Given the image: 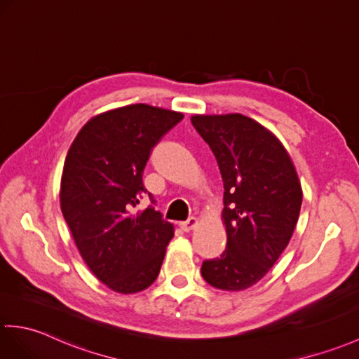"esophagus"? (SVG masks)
Returning a JSON list of instances; mask_svg holds the SVG:
<instances>
[{"label":"esophagus","mask_w":359,"mask_h":359,"mask_svg":"<svg viewBox=\"0 0 359 359\" xmlns=\"http://www.w3.org/2000/svg\"><path fill=\"white\" fill-rule=\"evenodd\" d=\"M197 223H198V220L196 219V217H189L188 220H185V222H180L179 223V226L185 231V232H189V231H193L196 226H197Z\"/></svg>","instance_id":"obj_1"}]
</instances>
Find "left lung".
<instances>
[{"label": "left lung", "mask_w": 359, "mask_h": 359, "mask_svg": "<svg viewBox=\"0 0 359 359\" xmlns=\"http://www.w3.org/2000/svg\"><path fill=\"white\" fill-rule=\"evenodd\" d=\"M194 128L217 159L223 179L226 249L202 264V277L222 290L260 281L285 251L302 210L295 166L272 133L243 114H194Z\"/></svg>", "instance_id": "1"}]
</instances>
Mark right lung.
Here are the masks:
<instances>
[{
  "label": "right lung",
  "instance_id": "right-lung-1",
  "mask_svg": "<svg viewBox=\"0 0 359 359\" xmlns=\"http://www.w3.org/2000/svg\"><path fill=\"white\" fill-rule=\"evenodd\" d=\"M182 119L147 104L116 108L91 118L67 153L62 215L90 271L114 292H140L161 272L174 226L151 205L137 210L147 194L142 174L157 142Z\"/></svg>",
  "mask_w": 359,
  "mask_h": 359
}]
</instances>
